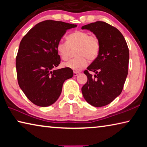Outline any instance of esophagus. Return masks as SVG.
Returning a JSON list of instances; mask_svg holds the SVG:
<instances>
[{"mask_svg":"<svg viewBox=\"0 0 147 147\" xmlns=\"http://www.w3.org/2000/svg\"><path fill=\"white\" fill-rule=\"evenodd\" d=\"M79 74V72H76V71H74V77L78 76Z\"/></svg>","mask_w":147,"mask_h":147,"instance_id":"esophagus-1","label":"esophagus"}]
</instances>
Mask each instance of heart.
I'll return each instance as SVG.
<instances>
[{
  "label": "heart",
  "mask_w": 147,
  "mask_h": 147,
  "mask_svg": "<svg viewBox=\"0 0 147 147\" xmlns=\"http://www.w3.org/2000/svg\"><path fill=\"white\" fill-rule=\"evenodd\" d=\"M67 42H59L56 46L57 51L62 59L67 60L71 50L76 51L75 59H69L63 64L64 67L74 71H79L87 66L88 59L94 60L98 55L100 43L96 36L90 35L86 32L78 31L67 37Z\"/></svg>",
  "instance_id": "obj_1"
}]
</instances>
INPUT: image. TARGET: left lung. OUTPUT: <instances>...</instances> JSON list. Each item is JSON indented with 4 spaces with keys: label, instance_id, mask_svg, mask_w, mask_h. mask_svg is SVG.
I'll return each mask as SVG.
<instances>
[{
    "label": "left lung",
    "instance_id": "left-lung-1",
    "mask_svg": "<svg viewBox=\"0 0 147 147\" xmlns=\"http://www.w3.org/2000/svg\"><path fill=\"white\" fill-rule=\"evenodd\" d=\"M81 29L90 31L100 43L98 55L84 71L88 81L82 87V94L90 105L103 107L121 93L128 75L129 50L122 33L106 22H92ZM88 71L96 75L92 77Z\"/></svg>",
    "mask_w": 147,
    "mask_h": 147
}]
</instances>
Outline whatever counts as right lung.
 <instances>
[{"mask_svg":"<svg viewBox=\"0 0 147 147\" xmlns=\"http://www.w3.org/2000/svg\"><path fill=\"white\" fill-rule=\"evenodd\" d=\"M77 27L61 21L45 20L36 24L20 41L16 57L18 83L28 99L37 106L53 104L64 82L71 78L68 68L55 69L61 59L56 46L68 30Z\"/></svg>","mask_w":147,"mask_h":147,"instance_id":"obj_1","label":"right lung"}]
</instances>
